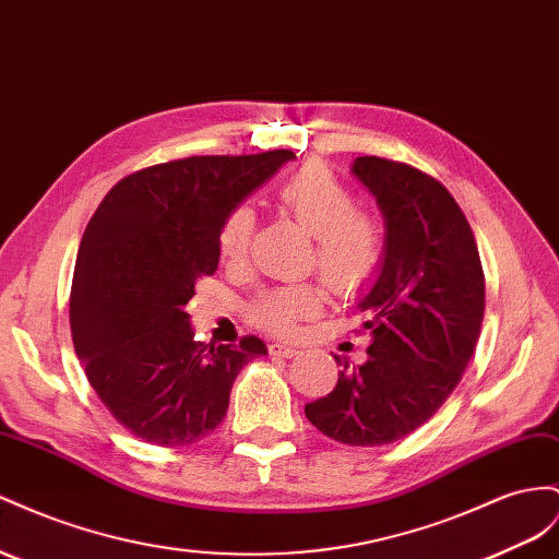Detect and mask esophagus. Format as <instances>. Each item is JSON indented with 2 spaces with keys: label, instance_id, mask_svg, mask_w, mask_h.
<instances>
[{
  "label": "esophagus",
  "instance_id": "34e87169",
  "mask_svg": "<svg viewBox=\"0 0 559 559\" xmlns=\"http://www.w3.org/2000/svg\"><path fill=\"white\" fill-rule=\"evenodd\" d=\"M267 350H270V355H277V357L298 355V348H294V345H286V343H270Z\"/></svg>",
  "mask_w": 559,
  "mask_h": 559
}]
</instances>
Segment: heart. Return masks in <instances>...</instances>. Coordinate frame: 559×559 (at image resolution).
<instances>
[{"instance_id":"obj_1","label":"heart","mask_w":559,"mask_h":559,"mask_svg":"<svg viewBox=\"0 0 559 559\" xmlns=\"http://www.w3.org/2000/svg\"><path fill=\"white\" fill-rule=\"evenodd\" d=\"M275 198L312 235V263L331 289L355 294L376 277L385 253L383 225L367 211L355 209L353 192L324 164L310 162L284 176ZM253 235V209L247 204L230 209L218 230L223 263L242 265L249 259ZM322 292L312 284L277 286L255 298L249 314L267 331L289 334L298 322L322 310Z\"/></svg>"}]
</instances>
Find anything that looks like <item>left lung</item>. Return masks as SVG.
I'll list each match as a JSON object with an SVG mask.
<instances>
[{
	"mask_svg": "<svg viewBox=\"0 0 559 559\" xmlns=\"http://www.w3.org/2000/svg\"><path fill=\"white\" fill-rule=\"evenodd\" d=\"M353 174L385 218L381 275L359 298L367 361L306 404L310 424L350 447L397 442L426 424L459 385L485 317V273L471 223L451 192L409 164L357 157Z\"/></svg>",
	"mask_w": 559,
	"mask_h": 559,
	"instance_id": "left-lung-1",
	"label": "left lung"
}]
</instances>
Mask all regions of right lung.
Returning <instances> with one entry per match:
<instances>
[{"label": "right lung", "instance_id": "right-lung-1", "mask_svg": "<svg viewBox=\"0 0 559 559\" xmlns=\"http://www.w3.org/2000/svg\"><path fill=\"white\" fill-rule=\"evenodd\" d=\"M292 150L204 155L124 176L88 221L74 263L70 329L88 383L139 440L200 442L228 414L245 365L267 353L194 341L188 300L218 267L230 209L273 176Z\"/></svg>", "mask_w": 559, "mask_h": 559}]
</instances>
